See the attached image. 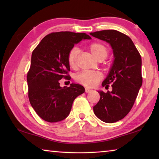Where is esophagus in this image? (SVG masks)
Wrapping results in <instances>:
<instances>
[{
  "mask_svg": "<svg viewBox=\"0 0 159 159\" xmlns=\"http://www.w3.org/2000/svg\"><path fill=\"white\" fill-rule=\"evenodd\" d=\"M85 93H90V92H91V91H92L93 90L90 89V88H85Z\"/></svg>",
  "mask_w": 159,
  "mask_h": 159,
  "instance_id": "esophagus-1",
  "label": "esophagus"
}]
</instances>
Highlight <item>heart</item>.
<instances>
[{
	"label": "heart",
	"mask_w": 159,
	"mask_h": 159,
	"mask_svg": "<svg viewBox=\"0 0 159 159\" xmlns=\"http://www.w3.org/2000/svg\"><path fill=\"white\" fill-rule=\"evenodd\" d=\"M89 50L97 60H104L109 55V49L105 44L100 42H94L89 45ZM79 50L72 48L67 54V62L71 68H75ZM103 78V75L98 71H83L75 76V80L88 88H93L98 84Z\"/></svg>",
	"instance_id": "1"
}]
</instances>
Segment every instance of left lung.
I'll list each match as a JSON object with an SVG mask.
<instances>
[{
  "label": "left lung",
  "mask_w": 159,
  "mask_h": 159,
  "mask_svg": "<svg viewBox=\"0 0 159 159\" xmlns=\"http://www.w3.org/2000/svg\"><path fill=\"white\" fill-rule=\"evenodd\" d=\"M91 36L111 45L114 61L108 76L102 83L111 84L112 91H98L100 99L93 111L102 121L112 123L121 120L133 107L142 84V59L130 37L116 30H102Z\"/></svg>",
  "instance_id": "obj_1"
}]
</instances>
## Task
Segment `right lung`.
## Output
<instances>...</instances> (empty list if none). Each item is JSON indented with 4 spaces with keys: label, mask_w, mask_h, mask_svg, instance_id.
<instances>
[{
    "label": "right lung",
    "mask_w": 159,
    "mask_h": 159,
    "mask_svg": "<svg viewBox=\"0 0 159 159\" xmlns=\"http://www.w3.org/2000/svg\"><path fill=\"white\" fill-rule=\"evenodd\" d=\"M90 39L85 33L53 32L45 36L32 52L27 73L28 96L35 111L45 121L55 123L66 118L74 99L85 92L83 86L74 83L61 88L59 80L71 79L69 51L83 39Z\"/></svg>",
    "instance_id": "right-lung-1"
}]
</instances>
